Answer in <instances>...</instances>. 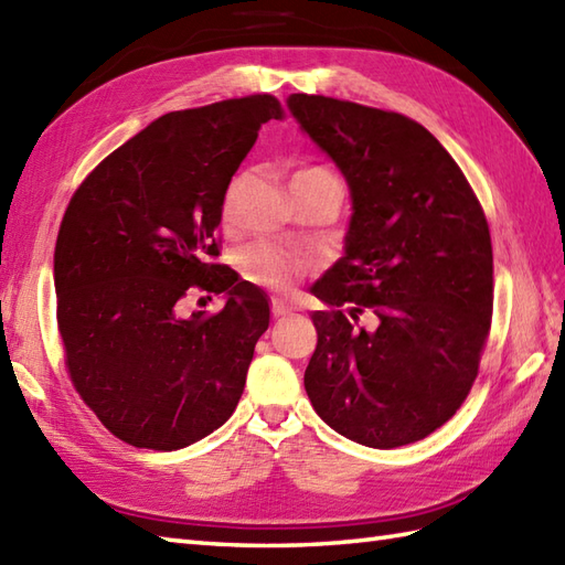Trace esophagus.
Listing matches in <instances>:
<instances>
[{
  "mask_svg": "<svg viewBox=\"0 0 565 565\" xmlns=\"http://www.w3.org/2000/svg\"><path fill=\"white\" fill-rule=\"evenodd\" d=\"M271 313H274V318H286V316L294 313V308L289 303H284V301H274Z\"/></svg>",
  "mask_w": 565,
  "mask_h": 565,
  "instance_id": "esophagus-1",
  "label": "esophagus"
}]
</instances>
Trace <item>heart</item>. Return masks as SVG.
<instances>
[{
	"mask_svg": "<svg viewBox=\"0 0 565 565\" xmlns=\"http://www.w3.org/2000/svg\"><path fill=\"white\" fill-rule=\"evenodd\" d=\"M338 182L328 170L322 167H306V170H298L291 179V184H306V182ZM233 201H235V189L227 194L225 201V221H231L233 213ZM237 267L243 276L252 284L267 286L274 291H291L294 286L303 279L310 271V259L303 255H294V252H286L274 247L269 243H255L245 247L237 255Z\"/></svg>",
	"mask_w": 565,
	"mask_h": 565,
	"instance_id": "b5f03b06",
	"label": "heart"
}]
</instances>
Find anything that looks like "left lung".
<instances>
[{"label": "left lung", "instance_id": "8db88e82", "mask_svg": "<svg viewBox=\"0 0 565 565\" xmlns=\"http://www.w3.org/2000/svg\"><path fill=\"white\" fill-rule=\"evenodd\" d=\"M303 134L352 196L344 257L310 294L318 347L306 369L316 413L374 449L425 439L471 391L493 318V245L459 164L413 118L291 94ZM371 312L366 331L358 316Z\"/></svg>", "mask_w": 565, "mask_h": 565}]
</instances>
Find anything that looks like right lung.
I'll return each instance as SVG.
<instances>
[{
    "instance_id": "obj_1",
    "label": "right lung",
    "mask_w": 565,
    "mask_h": 565,
    "mask_svg": "<svg viewBox=\"0 0 565 565\" xmlns=\"http://www.w3.org/2000/svg\"><path fill=\"white\" fill-rule=\"evenodd\" d=\"M269 118L271 94L160 116L70 199L55 243L57 328L82 401L138 449H184L237 407L267 294L215 262L227 184ZM191 292L221 315L181 316Z\"/></svg>"
}]
</instances>
